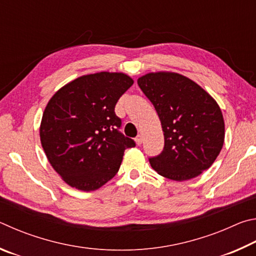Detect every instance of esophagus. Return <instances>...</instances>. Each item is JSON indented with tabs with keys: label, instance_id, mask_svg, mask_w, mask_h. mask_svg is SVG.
<instances>
[{
	"label": "esophagus",
	"instance_id": "1",
	"mask_svg": "<svg viewBox=\"0 0 256 256\" xmlns=\"http://www.w3.org/2000/svg\"><path fill=\"white\" fill-rule=\"evenodd\" d=\"M135 142H136V144H137L138 146H140L142 142V137L140 135H138V136L135 138Z\"/></svg>",
	"mask_w": 256,
	"mask_h": 256
}]
</instances>
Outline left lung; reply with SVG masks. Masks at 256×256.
Listing matches in <instances>:
<instances>
[{
	"mask_svg": "<svg viewBox=\"0 0 256 256\" xmlns=\"http://www.w3.org/2000/svg\"><path fill=\"white\" fill-rule=\"evenodd\" d=\"M153 103L164 132V148L150 163L160 176L186 181L212 166L225 140V122L217 102L178 73L146 74L137 80Z\"/></svg>",
	"mask_w": 256,
	"mask_h": 256,
	"instance_id": "left-lung-1",
	"label": "left lung"
}]
</instances>
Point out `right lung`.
I'll use <instances>...</instances> for the list:
<instances>
[{"instance_id":"add662e5","label":"right lung","mask_w":256,"mask_h":256,"mask_svg":"<svg viewBox=\"0 0 256 256\" xmlns=\"http://www.w3.org/2000/svg\"><path fill=\"white\" fill-rule=\"evenodd\" d=\"M134 84L128 75L100 72L62 86L49 100L40 140L49 163L72 188L93 191L119 171L124 152L136 146L114 112Z\"/></svg>"}]
</instances>
